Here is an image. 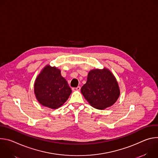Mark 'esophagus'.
I'll list each match as a JSON object with an SVG mask.
<instances>
[{"mask_svg":"<svg viewBox=\"0 0 158 158\" xmlns=\"http://www.w3.org/2000/svg\"><path fill=\"white\" fill-rule=\"evenodd\" d=\"M73 91H80L81 89V87L80 86H77V87H73Z\"/></svg>","mask_w":158,"mask_h":158,"instance_id":"34e87169","label":"esophagus"}]
</instances>
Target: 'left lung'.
<instances>
[{
  "instance_id": "left-lung-1",
  "label": "left lung",
  "mask_w": 158,
  "mask_h": 158,
  "mask_svg": "<svg viewBox=\"0 0 158 158\" xmlns=\"http://www.w3.org/2000/svg\"><path fill=\"white\" fill-rule=\"evenodd\" d=\"M81 91L89 103L98 109L113 105L120 94L115 77L107 69L90 71Z\"/></svg>"
}]
</instances>
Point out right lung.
Segmentation results:
<instances>
[{
    "label": "right lung",
    "mask_w": 158,
    "mask_h": 158,
    "mask_svg": "<svg viewBox=\"0 0 158 158\" xmlns=\"http://www.w3.org/2000/svg\"><path fill=\"white\" fill-rule=\"evenodd\" d=\"M34 93L42 106L57 109L69 98L71 89L59 69L47 65L35 81Z\"/></svg>",
    "instance_id": "obj_1"
}]
</instances>
